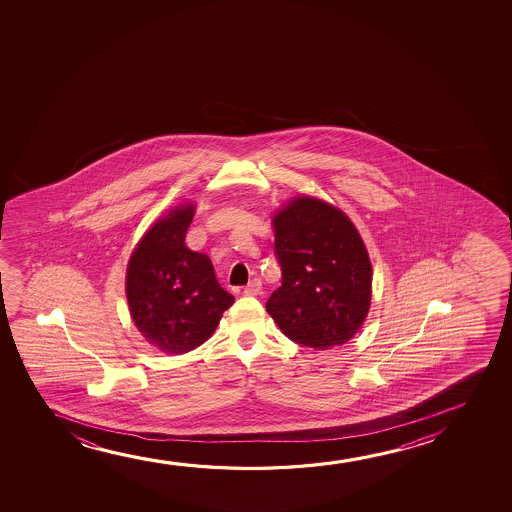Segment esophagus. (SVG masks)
Segmentation results:
<instances>
[{"label":"esophagus","mask_w":512,"mask_h":512,"mask_svg":"<svg viewBox=\"0 0 512 512\" xmlns=\"http://www.w3.org/2000/svg\"><path fill=\"white\" fill-rule=\"evenodd\" d=\"M260 290H262V281H260L259 278H253V280L246 285L245 290H243V294L259 295Z\"/></svg>","instance_id":"obj_1"}]
</instances>
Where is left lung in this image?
Instances as JSON below:
<instances>
[{
    "label": "left lung",
    "instance_id": "1",
    "mask_svg": "<svg viewBox=\"0 0 512 512\" xmlns=\"http://www.w3.org/2000/svg\"><path fill=\"white\" fill-rule=\"evenodd\" d=\"M281 287L266 309L294 343L329 350L350 341L371 306L372 267L343 211L295 197L273 218Z\"/></svg>",
    "mask_w": 512,
    "mask_h": 512
}]
</instances>
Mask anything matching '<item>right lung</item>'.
<instances>
[{
	"instance_id": "1",
	"label": "right lung",
	"mask_w": 512,
	"mask_h": 512,
	"mask_svg": "<svg viewBox=\"0 0 512 512\" xmlns=\"http://www.w3.org/2000/svg\"><path fill=\"white\" fill-rule=\"evenodd\" d=\"M194 206L157 220L129 260L126 295L133 322L164 353L194 350L217 329L234 302L220 287L210 257L185 246Z\"/></svg>"
}]
</instances>
